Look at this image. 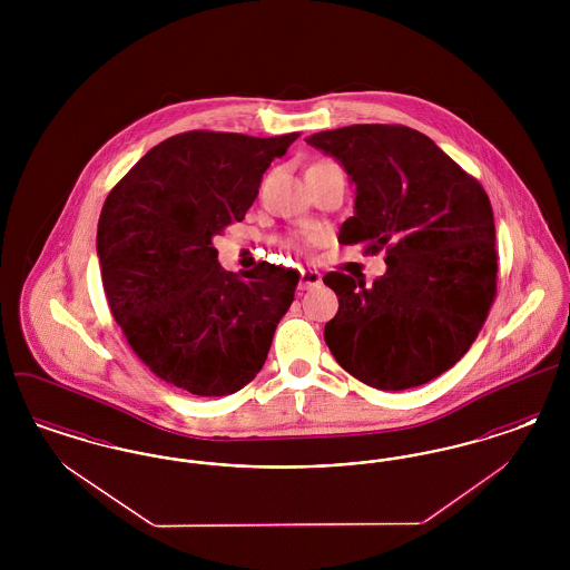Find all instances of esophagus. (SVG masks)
Returning a JSON list of instances; mask_svg holds the SVG:
<instances>
[{"label":"esophagus","mask_w":570,"mask_h":570,"mask_svg":"<svg viewBox=\"0 0 570 570\" xmlns=\"http://www.w3.org/2000/svg\"><path fill=\"white\" fill-rule=\"evenodd\" d=\"M323 282V275L316 269H301V279H298V291H309Z\"/></svg>","instance_id":"1"}]
</instances>
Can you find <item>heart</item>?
<instances>
[{
    "label": "heart",
    "mask_w": 570,
    "mask_h": 570,
    "mask_svg": "<svg viewBox=\"0 0 570 570\" xmlns=\"http://www.w3.org/2000/svg\"><path fill=\"white\" fill-rule=\"evenodd\" d=\"M314 242H316V239H314L312 235H307V237H301V239L297 242V245L298 247H309V245L314 244Z\"/></svg>",
    "instance_id": "b5f03b06"
}]
</instances>
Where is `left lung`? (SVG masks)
<instances>
[{"label": "left lung", "mask_w": 570, "mask_h": 570, "mask_svg": "<svg viewBox=\"0 0 570 570\" xmlns=\"http://www.w3.org/2000/svg\"><path fill=\"white\" fill-rule=\"evenodd\" d=\"M356 186L340 244L384 252L386 273H326L340 309L325 326L335 361L380 391L425 384L460 361L498 293L488 191L430 136L397 124H354L307 138Z\"/></svg>", "instance_id": "left-lung-1"}]
</instances>
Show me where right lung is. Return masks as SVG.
<instances>
[{
  "label": "right lung",
  "instance_id": "1",
  "mask_svg": "<svg viewBox=\"0 0 570 570\" xmlns=\"http://www.w3.org/2000/svg\"><path fill=\"white\" fill-rule=\"evenodd\" d=\"M190 130L149 149L109 191L98 258L110 314L164 382L224 397L263 370L298 272L226 273L214 237L242 222L263 173L298 138Z\"/></svg>",
  "mask_w": 570,
  "mask_h": 570
}]
</instances>
